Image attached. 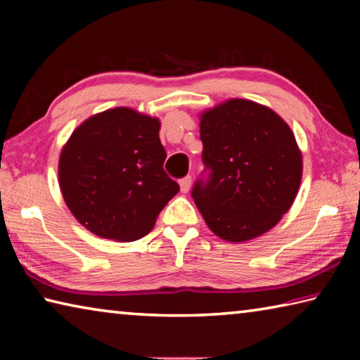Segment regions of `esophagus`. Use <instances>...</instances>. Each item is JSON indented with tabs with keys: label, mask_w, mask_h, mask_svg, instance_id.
Instances as JSON below:
<instances>
[{
	"label": "esophagus",
	"mask_w": 360,
	"mask_h": 360,
	"mask_svg": "<svg viewBox=\"0 0 360 360\" xmlns=\"http://www.w3.org/2000/svg\"><path fill=\"white\" fill-rule=\"evenodd\" d=\"M179 186H181V192L187 193L188 191H191V186H192V178H191V176H186V178H182L179 181Z\"/></svg>",
	"instance_id": "obj_1"
}]
</instances>
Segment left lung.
Listing matches in <instances>:
<instances>
[{
    "mask_svg": "<svg viewBox=\"0 0 360 360\" xmlns=\"http://www.w3.org/2000/svg\"><path fill=\"white\" fill-rule=\"evenodd\" d=\"M202 178L192 198L208 227L227 241L255 238L279 222L302 181V154L271 109L229 100L202 115Z\"/></svg>",
    "mask_w": 360,
    "mask_h": 360,
    "instance_id": "obj_1",
    "label": "left lung"
}]
</instances>
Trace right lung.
<instances>
[{
    "label": "right lung",
    "mask_w": 360,
    "mask_h": 360,
    "mask_svg": "<svg viewBox=\"0 0 360 360\" xmlns=\"http://www.w3.org/2000/svg\"><path fill=\"white\" fill-rule=\"evenodd\" d=\"M160 122L129 108L109 109L77 127L62 150L60 188L70 211L101 238L135 241L179 184L163 169Z\"/></svg>",
    "instance_id": "right-lung-1"
}]
</instances>
